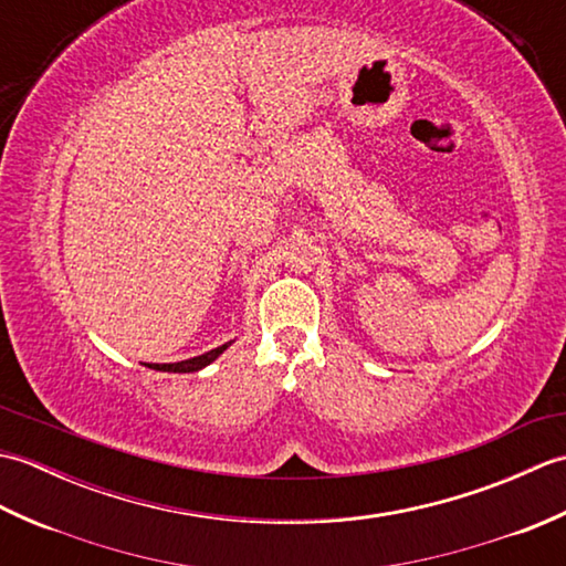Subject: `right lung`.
Here are the masks:
<instances>
[{"label":"right lung","mask_w":566,"mask_h":566,"mask_svg":"<svg viewBox=\"0 0 566 566\" xmlns=\"http://www.w3.org/2000/svg\"><path fill=\"white\" fill-rule=\"evenodd\" d=\"M233 343V340H231ZM231 343H226V345H219V347H213V350H209V353H203V355H197V357H189V359H182V363H167V365H146V367H150V369H160V371H179V375H182V371H199V369H203L207 365H211L216 357H219L228 345Z\"/></svg>","instance_id":"obj_1"}]
</instances>
